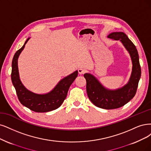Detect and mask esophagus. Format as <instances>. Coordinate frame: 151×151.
<instances>
[{"label": "esophagus", "instance_id": "esophagus-1", "mask_svg": "<svg viewBox=\"0 0 151 151\" xmlns=\"http://www.w3.org/2000/svg\"><path fill=\"white\" fill-rule=\"evenodd\" d=\"M86 70L85 68H82V67H81V68H80L78 69V73H79L80 74H81V75L84 74L85 73H86Z\"/></svg>", "mask_w": 151, "mask_h": 151}]
</instances>
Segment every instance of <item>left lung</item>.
I'll use <instances>...</instances> for the list:
<instances>
[{
	"label": "left lung",
	"instance_id": "obj_1",
	"mask_svg": "<svg viewBox=\"0 0 151 151\" xmlns=\"http://www.w3.org/2000/svg\"><path fill=\"white\" fill-rule=\"evenodd\" d=\"M108 37L121 41L131 56L132 69L129 81L122 88L111 90L103 86L90 73H85L84 77L86 81V92L90 101L98 108L113 109L123 106L135 96L141 69L136 47L124 33L113 32Z\"/></svg>",
	"mask_w": 151,
	"mask_h": 151
}]
</instances>
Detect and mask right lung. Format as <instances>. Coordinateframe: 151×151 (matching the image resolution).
I'll return each instance as SVG.
<instances>
[{
    "label": "right lung",
    "instance_id": "add662e5",
    "mask_svg": "<svg viewBox=\"0 0 151 151\" xmlns=\"http://www.w3.org/2000/svg\"><path fill=\"white\" fill-rule=\"evenodd\" d=\"M27 38L22 47L15 53L12 62L11 80L22 104L37 113H45L58 108L65 99L69 88L78 76V71L61 80L53 90L46 94H39L29 91L22 84L19 73L18 58L24 50Z\"/></svg>",
    "mask_w": 151,
    "mask_h": 151
}]
</instances>
